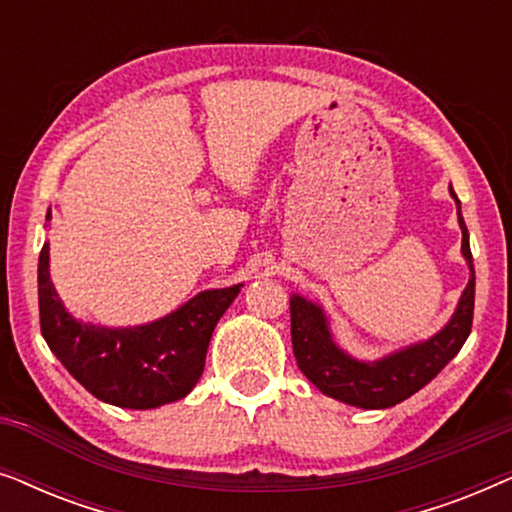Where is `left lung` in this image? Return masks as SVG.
<instances>
[{
    "label": "left lung",
    "mask_w": 512,
    "mask_h": 512,
    "mask_svg": "<svg viewBox=\"0 0 512 512\" xmlns=\"http://www.w3.org/2000/svg\"><path fill=\"white\" fill-rule=\"evenodd\" d=\"M450 195L457 202L461 226V254H464L471 279L461 293L452 319L433 338L403 347L377 361H359L345 349L335 345L326 312L303 296H291V340L298 368L321 394L338 398L347 405L366 410H382L405 401L415 391L426 387L464 347L473 326L475 303V270L468 230L461 216L457 193Z\"/></svg>",
    "instance_id": "8db88e82"
}]
</instances>
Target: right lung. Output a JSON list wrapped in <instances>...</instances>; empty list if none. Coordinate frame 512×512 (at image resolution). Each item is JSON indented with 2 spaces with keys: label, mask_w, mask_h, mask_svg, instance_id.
Segmentation results:
<instances>
[{
  "label": "right lung",
  "mask_w": 512,
  "mask_h": 512,
  "mask_svg": "<svg viewBox=\"0 0 512 512\" xmlns=\"http://www.w3.org/2000/svg\"><path fill=\"white\" fill-rule=\"evenodd\" d=\"M240 289L242 284L202 291L151 324H83L67 312L53 289L44 244L39 254L41 335L69 375L95 398L130 410L160 408L184 398L198 384L214 326Z\"/></svg>",
  "instance_id": "right-lung-1"
}]
</instances>
